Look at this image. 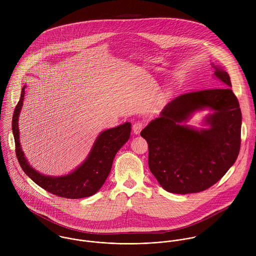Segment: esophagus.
I'll return each instance as SVG.
<instances>
[{"label": "esophagus", "mask_w": 256, "mask_h": 256, "mask_svg": "<svg viewBox=\"0 0 256 256\" xmlns=\"http://www.w3.org/2000/svg\"><path fill=\"white\" fill-rule=\"evenodd\" d=\"M143 127H144V124H143L142 122H140V121L135 122V123L133 124V127H132L133 133L136 134V135H138V134L141 132V130L143 129Z\"/></svg>", "instance_id": "obj_1"}]
</instances>
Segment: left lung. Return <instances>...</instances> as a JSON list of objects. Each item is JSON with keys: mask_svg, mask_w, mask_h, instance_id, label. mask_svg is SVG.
<instances>
[{"mask_svg": "<svg viewBox=\"0 0 256 256\" xmlns=\"http://www.w3.org/2000/svg\"><path fill=\"white\" fill-rule=\"evenodd\" d=\"M222 88L182 94L152 120L141 136L148 145V168L160 186L170 193L188 194L208 189L226 174L240 148L242 111L230 78L212 63ZM209 109L205 128L184 124L197 110Z\"/></svg>", "mask_w": 256, "mask_h": 256, "instance_id": "left-lung-1", "label": "left lung"}]
</instances>
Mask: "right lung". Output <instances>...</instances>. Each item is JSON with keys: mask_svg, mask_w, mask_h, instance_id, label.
<instances>
[{"mask_svg": "<svg viewBox=\"0 0 256 256\" xmlns=\"http://www.w3.org/2000/svg\"><path fill=\"white\" fill-rule=\"evenodd\" d=\"M26 86L22 88L20 102L12 115V134L16 154L22 170L46 191L68 199H80L96 194L110 176L112 162L117 152L129 140L131 123L125 122L114 128L102 131L96 139L86 158L68 174L60 176H46L34 168L22 150L20 141L18 117L24 106Z\"/></svg>", "mask_w": 256, "mask_h": 256, "instance_id": "right-lung-1", "label": "right lung"}]
</instances>
